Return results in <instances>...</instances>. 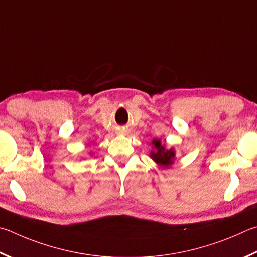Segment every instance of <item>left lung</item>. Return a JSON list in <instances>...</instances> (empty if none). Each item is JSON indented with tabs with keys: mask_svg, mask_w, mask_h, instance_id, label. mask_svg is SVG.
Segmentation results:
<instances>
[{
	"mask_svg": "<svg viewBox=\"0 0 257 257\" xmlns=\"http://www.w3.org/2000/svg\"><path fill=\"white\" fill-rule=\"evenodd\" d=\"M153 148L151 152V157L153 161L162 166L163 169H170L174 164L175 161V151L174 148H165L164 145L161 143V139H153Z\"/></svg>",
	"mask_w": 257,
	"mask_h": 257,
	"instance_id": "8db88e82",
	"label": "left lung"
}]
</instances>
